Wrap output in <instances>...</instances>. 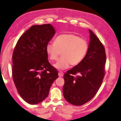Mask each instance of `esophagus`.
<instances>
[{
    "label": "esophagus",
    "mask_w": 121,
    "mask_h": 121,
    "mask_svg": "<svg viewBox=\"0 0 121 121\" xmlns=\"http://www.w3.org/2000/svg\"><path fill=\"white\" fill-rule=\"evenodd\" d=\"M63 75H64V73H63V72L59 71L58 72V76L59 77H63Z\"/></svg>",
    "instance_id": "esophagus-1"
}]
</instances>
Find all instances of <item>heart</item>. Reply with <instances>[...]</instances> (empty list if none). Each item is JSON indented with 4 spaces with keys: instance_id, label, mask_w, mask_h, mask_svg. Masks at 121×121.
<instances>
[{
    "instance_id": "heart-1",
    "label": "heart",
    "mask_w": 121,
    "mask_h": 121,
    "mask_svg": "<svg viewBox=\"0 0 121 121\" xmlns=\"http://www.w3.org/2000/svg\"><path fill=\"white\" fill-rule=\"evenodd\" d=\"M89 49L86 40L73 34H63L57 37L54 43H49L46 50L49 58L55 61L62 52V58L54 65L56 69H64L69 65H79L86 57Z\"/></svg>"
}]
</instances>
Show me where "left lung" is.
Returning a JSON list of instances; mask_svg holds the SVG:
<instances>
[{
    "instance_id": "left-lung-1",
    "label": "left lung",
    "mask_w": 121,
    "mask_h": 121,
    "mask_svg": "<svg viewBox=\"0 0 121 121\" xmlns=\"http://www.w3.org/2000/svg\"><path fill=\"white\" fill-rule=\"evenodd\" d=\"M89 33V49L86 57L64 75V97L69 103L75 106L84 105L96 95L105 75V48L90 30Z\"/></svg>"
}]
</instances>
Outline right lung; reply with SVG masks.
I'll list each match as a JSON object with an SVG mask.
<instances>
[{"mask_svg": "<svg viewBox=\"0 0 121 121\" xmlns=\"http://www.w3.org/2000/svg\"><path fill=\"white\" fill-rule=\"evenodd\" d=\"M55 34L50 24L33 25L23 34L15 47L13 79L21 97L30 104L44 100L58 77V71L48 62L46 50Z\"/></svg>", "mask_w": 121, "mask_h": 121, "instance_id": "1", "label": "right lung"}]
</instances>
